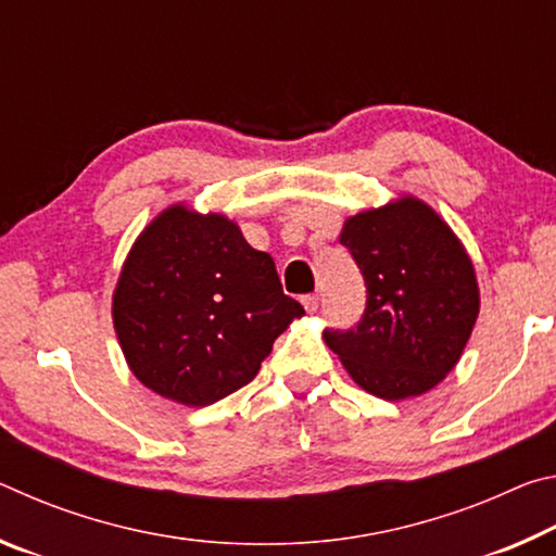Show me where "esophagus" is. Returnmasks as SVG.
<instances>
[{
  "label": "esophagus",
  "instance_id": "34e87169",
  "mask_svg": "<svg viewBox=\"0 0 556 556\" xmlns=\"http://www.w3.org/2000/svg\"><path fill=\"white\" fill-rule=\"evenodd\" d=\"M301 304H304V308L308 314H314L318 308V296L316 294H306L304 299H301Z\"/></svg>",
  "mask_w": 556,
  "mask_h": 556
}]
</instances>
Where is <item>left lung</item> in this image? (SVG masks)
I'll list each match as a JSON object with an SVG mask.
<instances>
[{
	"mask_svg": "<svg viewBox=\"0 0 556 556\" xmlns=\"http://www.w3.org/2000/svg\"><path fill=\"white\" fill-rule=\"evenodd\" d=\"M341 244L365 281V312L324 341L382 400L414 397L454 370L478 318L476 271L448 225L417 199L348 218Z\"/></svg>",
	"mask_w": 556,
	"mask_h": 556,
	"instance_id": "8db88e82",
	"label": "left lung"
}]
</instances>
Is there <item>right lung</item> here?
<instances>
[{"instance_id": "1", "label": "right lung", "mask_w": 556, "mask_h": 556, "mask_svg": "<svg viewBox=\"0 0 556 556\" xmlns=\"http://www.w3.org/2000/svg\"><path fill=\"white\" fill-rule=\"evenodd\" d=\"M301 314L267 252L250 248L232 220L186 205L139 235L112 299L131 372L188 407H208L252 382Z\"/></svg>"}]
</instances>
